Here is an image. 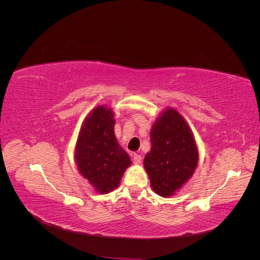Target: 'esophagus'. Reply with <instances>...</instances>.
Wrapping results in <instances>:
<instances>
[{
    "label": "esophagus",
    "mask_w": 260,
    "mask_h": 260,
    "mask_svg": "<svg viewBox=\"0 0 260 260\" xmlns=\"http://www.w3.org/2000/svg\"><path fill=\"white\" fill-rule=\"evenodd\" d=\"M141 161H142V156L139 154L133 155V162H135L136 165H139V164H141Z\"/></svg>",
    "instance_id": "esophagus-1"
}]
</instances>
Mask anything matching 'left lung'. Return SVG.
I'll return each instance as SVG.
<instances>
[{
  "instance_id": "1",
  "label": "left lung",
  "mask_w": 260,
  "mask_h": 260,
  "mask_svg": "<svg viewBox=\"0 0 260 260\" xmlns=\"http://www.w3.org/2000/svg\"><path fill=\"white\" fill-rule=\"evenodd\" d=\"M152 147L144 168L153 191L170 198L191 179L199 164V148L192 130L175 108L167 107L151 129Z\"/></svg>"
}]
</instances>
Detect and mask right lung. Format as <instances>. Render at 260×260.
<instances>
[{
    "instance_id": "1",
    "label": "right lung",
    "mask_w": 260,
    "mask_h": 260,
    "mask_svg": "<svg viewBox=\"0 0 260 260\" xmlns=\"http://www.w3.org/2000/svg\"><path fill=\"white\" fill-rule=\"evenodd\" d=\"M114 127L113 108L94 107L84 118L75 147L78 170L100 194L114 191L131 165L130 156L118 144Z\"/></svg>"
}]
</instances>
